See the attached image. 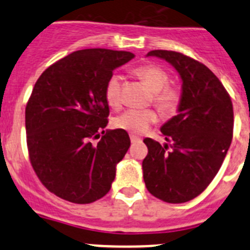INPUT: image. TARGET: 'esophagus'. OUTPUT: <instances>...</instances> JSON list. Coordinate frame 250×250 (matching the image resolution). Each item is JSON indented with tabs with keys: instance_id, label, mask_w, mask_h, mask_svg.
<instances>
[{
	"instance_id": "1",
	"label": "esophagus",
	"mask_w": 250,
	"mask_h": 250,
	"mask_svg": "<svg viewBox=\"0 0 250 250\" xmlns=\"http://www.w3.org/2000/svg\"><path fill=\"white\" fill-rule=\"evenodd\" d=\"M130 140H131L132 144H136V143H141V139L138 138V136H135V135L130 136Z\"/></svg>"
}]
</instances>
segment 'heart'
<instances>
[{
  "instance_id": "1",
  "label": "heart",
  "mask_w": 250,
  "mask_h": 250,
  "mask_svg": "<svg viewBox=\"0 0 250 250\" xmlns=\"http://www.w3.org/2000/svg\"><path fill=\"white\" fill-rule=\"evenodd\" d=\"M145 85L154 92L152 103L163 115H173L178 110L182 95L173 86H169L170 77L165 70L156 65H144L135 70ZM105 99L111 107L116 109L121 104V77L114 74L109 77L105 85ZM156 121L154 110H126L114 119L116 129L125 130L130 134H143L149 129L150 125Z\"/></svg>"
}]
</instances>
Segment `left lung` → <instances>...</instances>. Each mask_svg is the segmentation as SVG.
<instances>
[{
	"mask_svg": "<svg viewBox=\"0 0 250 250\" xmlns=\"http://www.w3.org/2000/svg\"><path fill=\"white\" fill-rule=\"evenodd\" d=\"M147 56L173 65L183 85L178 115L160 129L167 144L144 139V182L163 202H189L207 189L224 161L233 138V104L204 63L175 51L152 50Z\"/></svg>",
	"mask_w": 250,
	"mask_h": 250,
	"instance_id": "1",
	"label": "left lung"
}]
</instances>
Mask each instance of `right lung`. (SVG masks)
I'll use <instances>...</instances> for the list:
<instances>
[{
  "mask_svg": "<svg viewBox=\"0 0 250 250\" xmlns=\"http://www.w3.org/2000/svg\"><path fill=\"white\" fill-rule=\"evenodd\" d=\"M134 56L107 48L75 51L35 83L25 112L28 156L40 182L61 199L89 204L109 193L130 138L125 130H104L110 112L105 85Z\"/></svg>",
  "mask_w": 250,
  "mask_h": 250,
  "instance_id": "1",
  "label": "right lung"
}]
</instances>
